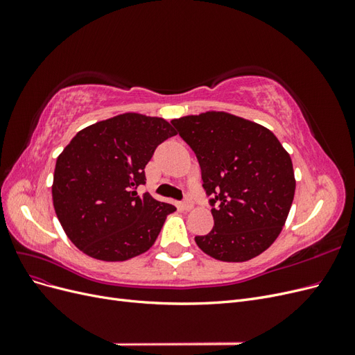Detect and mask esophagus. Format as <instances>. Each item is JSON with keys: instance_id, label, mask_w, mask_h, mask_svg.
I'll return each mask as SVG.
<instances>
[{"instance_id": "34e87169", "label": "esophagus", "mask_w": 355, "mask_h": 355, "mask_svg": "<svg viewBox=\"0 0 355 355\" xmlns=\"http://www.w3.org/2000/svg\"><path fill=\"white\" fill-rule=\"evenodd\" d=\"M192 207H194V202H192V200L189 197H185V200L182 201V209H184V210H191Z\"/></svg>"}]
</instances>
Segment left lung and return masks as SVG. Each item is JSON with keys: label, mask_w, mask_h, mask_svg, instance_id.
Returning <instances> with one entry per match:
<instances>
[{"label": "left lung", "mask_w": 355, "mask_h": 355, "mask_svg": "<svg viewBox=\"0 0 355 355\" xmlns=\"http://www.w3.org/2000/svg\"><path fill=\"white\" fill-rule=\"evenodd\" d=\"M196 153L210 197L213 230L196 243L223 262H244L270 247L284 227L295 197L290 155L263 125L227 112L171 120Z\"/></svg>", "instance_id": "1"}]
</instances>
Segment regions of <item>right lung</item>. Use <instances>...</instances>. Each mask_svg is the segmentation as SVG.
<instances>
[{
    "instance_id": "right-lung-1",
    "label": "right lung",
    "mask_w": 355,
    "mask_h": 355,
    "mask_svg": "<svg viewBox=\"0 0 355 355\" xmlns=\"http://www.w3.org/2000/svg\"><path fill=\"white\" fill-rule=\"evenodd\" d=\"M176 132L166 120L121 114L83 128L58 157L53 206L68 239L94 259L127 261L146 252L176 210L137 188L145 166Z\"/></svg>"
}]
</instances>
